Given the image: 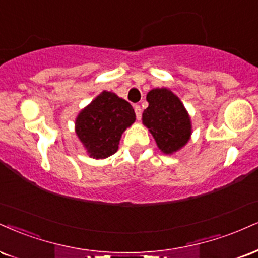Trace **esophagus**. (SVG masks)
I'll list each match as a JSON object with an SVG mask.
<instances>
[{
  "mask_svg": "<svg viewBox=\"0 0 258 258\" xmlns=\"http://www.w3.org/2000/svg\"><path fill=\"white\" fill-rule=\"evenodd\" d=\"M135 113H136V117H137V120H141V117H142L141 105H138V104L135 105Z\"/></svg>",
  "mask_w": 258,
  "mask_h": 258,
  "instance_id": "obj_1",
  "label": "esophagus"
}]
</instances>
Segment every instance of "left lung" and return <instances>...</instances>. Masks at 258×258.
I'll use <instances>...</instances> for the list:
<instances>
[{"mask_svg": "<svg viewBox=\"0 0 258 258\" xmlns=\"http://www.w3.org/2000/svg\"><path fill=\"white\" fill-rule=\"evenodd\" d=\"M149 107L143 113L148 127L164 154L181 149L191 136V121L180 99L168 89L151 90L147 96Z\"/></svg>", "mask_w": 258, "mask_h": 258, "instance_id": "left-lung-1", "label": "left lung"}]
</instances>
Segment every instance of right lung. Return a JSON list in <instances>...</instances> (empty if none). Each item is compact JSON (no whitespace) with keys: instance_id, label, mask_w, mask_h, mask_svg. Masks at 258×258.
<instances>
[{"instance_id":"add662e5","label":"right lung","mask_w":258,"mask_h":258,"mask_svg":"<svg viewBox=\"0 0 258 258\" xmlns=\"http://www.w3.org/2000/svg\"><path fill=\"white\" fill-rule=\"evenodd\" d=\"M135 120V110L128 102L103 91L80 111L76 132L90 156L105 159L116 153L121 135Z\"/></svg>"}]
</instances>
